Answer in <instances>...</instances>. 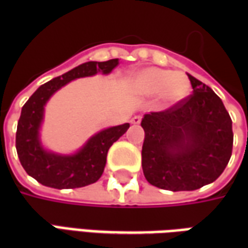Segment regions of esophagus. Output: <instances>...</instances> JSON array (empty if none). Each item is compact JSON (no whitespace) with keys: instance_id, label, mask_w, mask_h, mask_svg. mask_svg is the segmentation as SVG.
Instances as JSON below:
<instances>
[{"instance_id":"34e87169","label":"esophagus","mask_w":248,"mask_h":248,"mask_svg":"<svg viewBox=\"0 0 248 248\" xmlns=\"http://www.w3.org/2000/svg\"><path fill=\"white\" fill-rule=\"evenodd\" d=\"M140 121H142V117H140V115H134V117L131 118V121H130V122H131L133 124H140Z\"/></svg>"}]
</instances>
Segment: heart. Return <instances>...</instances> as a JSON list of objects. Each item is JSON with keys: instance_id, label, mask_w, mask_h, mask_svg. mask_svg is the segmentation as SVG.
Returning a JSON list of instances; mask_svg holds the SVG:
<instances>
[{"instance_id": "obj_1", "label": "heart", "mask_w": 248, "mask_h": 248, "mask_svg": "<svg viewBox=\"0 0 248 248\" xmlns=\"http://www.w3.org/2000/svg\"><path fill=\"white\" fill-rule=\"evenodd\" d=\"M131 87L143 97L158 95L159 101L166 106L182 102L191 90L186 74L159 67H149L137 73L131 79Z\"/></svg>"}]
</instances>
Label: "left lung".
Returning <instances> with one entry per match:
<instances>
[{
    "label": "left lung",
    "mask_w": 248,
    "mask_h": 248,
    "mask_svg": "<svg viewBox=\"0 0 248 248\" xmlns=\"http://www.w3.org/2000/svg\"><path fill=\"white\" fill-rule=\"evenodd\" d=\"M192 94L165 111L145 114L142 169L147 182L192 191L218 179L232 153V121L222 99L190 74Z\"/></svg>",
    "instance_id": "left-lung-1"
}]
</instances>
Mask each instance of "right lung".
<instances>
[{"instance_id":"1","label":"right lung","mask_w":248,"mask_h":248,"mask_svg":"<svg viewBox=\"0 0 248 248\" xmlns=\"http://www.w3.org/2000/svg\"><path fill=\"white\" fill-rule=\"evenodd\" d=\"M118 63V58L105 62H85L44 83L25 103L17 124L16 149L25 171L37 182L53 188H77L95 183L101 178L110 146L127 131L129 124L99 131L87 140L81 150L71 155L45 150L40 140V127L44 108L57 90L77 78L97 73L108 74Z\"/></svg>"}]
</instances>
